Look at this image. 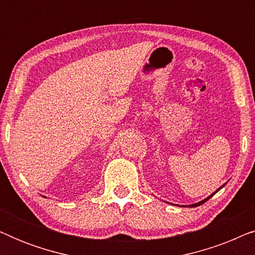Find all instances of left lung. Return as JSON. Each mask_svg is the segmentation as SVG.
Masks as SVG:
<instances>
[{
    "label": "left lung",
    "instance_id": "left-lung-1",
    "mask_svg": "<svg viewBox=\"0 0 255 255\" xmlns=\"http://www.w3.org/2000/svg\"><path fill=\"white\" fill-rule=\"evenodd\" d=\"M223 187H224V184H223V186H222L221 188H218V189H217V190H216V191H215V193H212V194L210 195V196H208L207 198H204V200H203V201L198 202V203H195V204H190V205H181V207H189V208H195V207H198V205H201V204H203V203H205V202H207V201L209 200V198H211L212 196H214V195H215L216 193H217V191H219V190H221Z\"/></svg>",
    "mask_w": 255,
    "mask_h": 255
}]
</instances>
